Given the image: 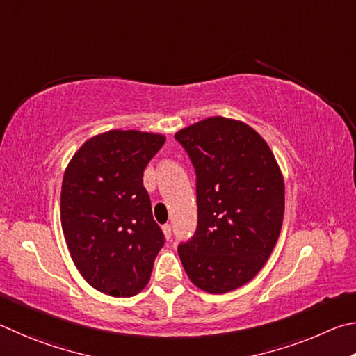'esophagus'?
<instances>
[{
    "label": "esophagus",
    "mask_w": 356,
    "mask_h": 356,
    "mask_svg": "<svg viewBox=\"0 0 356 356\" xmlns=\"http://www.w3.org/2000/svg\"><path fill=\"white\" fill-rule=\"evenodd\" d=\"M162 232H164V236L167 239L172 238V227L168 225V223H165V225H162Z\"/></svg>",
    "instance_id": "34e87169"
}]
</instances>
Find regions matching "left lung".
I'll use <instances>...</instances> for the list:
<instances>
[{
	"instance_id": "left-lung-1",
	"label": "left lung",
	"mask_w": 356,
	"mask_h": 356,
	"mask_svg": "<svg viewBox=\"0 0 356 356\" xmlns=\"http://www.w3.org/2000/svg\"><path fill=\"white\" fill-rule=\"evenodd\" d=\"M197 175L195 234L178 245L191 282L225 294L257 275L275 247L284 214L283 175L252 127L209 117L179 129Z\"/></svg>"
}]
</instances>
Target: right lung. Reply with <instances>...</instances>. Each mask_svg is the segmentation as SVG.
I'll list each match as a JSON object with an SVG mask.
<instances>
[{"instance_id":"add662e5","label":"right lung","mask_w":356,"mask_h":356,"mask_svg":"<svg viewBox=\"0 0 356 356\" xmlns=\"http://www.w3.org/2000/svg\"><path fill=\"white\" fill-rule=\"evenodd\" d=\"M164 142L161 134L112 129L86 140L65 168L62 232L76 269L103 294L140 292L164 245L142 179Z\"/></svg>"}]
</instances>
